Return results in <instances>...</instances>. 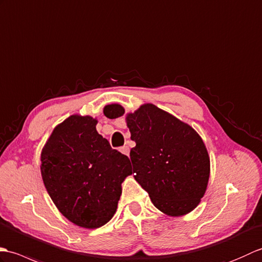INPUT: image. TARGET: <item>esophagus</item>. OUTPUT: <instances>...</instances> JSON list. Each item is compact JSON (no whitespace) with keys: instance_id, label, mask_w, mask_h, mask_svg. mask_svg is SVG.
<instances>
[{"instance_id":"1","label":"esophagus","mask_w":262,"mask_h":262,"mask_svg":"<svg viewBox=\"0 0 262 262\" xmlns=\"http://www.w3.org/2000/svg\"><path fill=\"white\" fill-rule=\"evenodd\" d=\"M120 151H121V152L123 154V155H125V156H129L130 149H129V147H127V146H123V147H122V148L120 149Z\"/></svg>"}]
</instances>
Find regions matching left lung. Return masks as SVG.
I'll list each match as a JSON object with an SVG mask.
<instances>
[{
    "instance_id": "8db88e82",
    "label": "left lung",
    "mask_w": 262,
    "mask_h": 262,
    "mask_svg": "<svg viewBox=\"0 0 262 262\" xmlns=\"http://www.w3.org/2000/svg\"><path fill=\"white\" fill-rule=\"evenodd\" d=\"M120 104L104 107L108 119L120 118ZM136 147L130 151L135 179L154 205L169 216L191 212L204 196L210 178V157L193 127L154 104L126 114Z\"/></svg>"
}]
</instances>
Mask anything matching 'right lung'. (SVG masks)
Instances as JSON below:
<instances>
[{
	"label": "right lung",
	"mask_w": 262,
	"mask_h": 262,
	"mask_svg": "<svg viewBox=\"0 0 262 262\" xmlns=\"http://www.w3.org/2000/svg\"><path fill=\"white\" fill-rule=\"evenodd\" d=\"M97 120L72 115L58 124L41 151V176L52 202L74 224L97 229L118 208L122 183L132 173L126 156L96 131Z\"/></svg>",
	"instance_id": "add662e5"
}]
</instances>
